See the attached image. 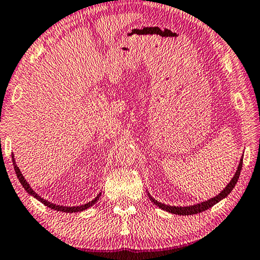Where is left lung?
Wrapping results in <instances>:
<instances>
[{"label":"left lung","instance_id":"1","mask_svg":"<svg viewBox=\"0 0 260 260\" xmlns=\"http://www.w3.org/2000/svg\"><path fill=\"white\" fill-rule=\"evenodd\" d=\"M242 164H243V159H241L239 167H237V171L234 177L231 180V182L227 184V187L223 189V190L217 195L213 199H211L206 202H203V203H200L197 205H192V206H184V208H181V206H170V205H165L162 203H159V202L155 201L153 199L152 202L155 203L157 206H159L160 209L167 211V212H171V213H174V214H180V215H190V214H196V213H200V212H203V211L208 210L210 208H212L214 204H217L219 201H221L222 199H225V197L230 193L233 188L235 187V184L237 182V180H239V177L241 174V170H242Z\"/></svg>","mask_w":260,"mask_h":260}]
</instances>
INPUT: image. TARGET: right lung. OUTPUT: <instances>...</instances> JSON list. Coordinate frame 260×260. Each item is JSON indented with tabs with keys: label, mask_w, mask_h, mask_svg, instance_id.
<instances>
[{
	"label": "right lung",
	"mask_w": 260,
	"mask_h": 260,
	"mask_svg": "<svg viewBox=\"0 0 260 260\" xmlns=\"http://www.w3.org/2000/svg\"><path fill=\"white\" fill-rule=\"evenodd\" d=\"M12 158H14V156H12ZM14 166H15V171H16L17 178H18L20 183L23 184V187L25 188V190L27 191L28 193H30V195H33V196L35 197V199H38L39 201L41 202L42 204H45L46 206H48V208H50V209H52V210L61 211V212H71V213H72V212H80V211H83V210H86V209H88V208H90L91 205L95 204L96 201H98V200L100 199V196H101V193H99L98 197H96V199H95L94 201H91V202H89V203L83 204V205H80V206H59V205L52 204V203H50V202H48V201H46V200L41 199V197H39V195H37V193H35V192L33 191V189L29 187V184H28L27 182H26V180L24 179L23 175H21L20 171H19L18 167H17L15 160H14Z\"/></svg>",
	"instance_id": "obj_1"
}]
</instances>
